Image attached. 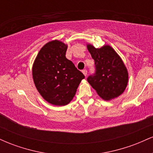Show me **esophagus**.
<instances>
[{"label":"esophagus","instance_id":"1","mask_svg":"<svg viewBox=\"0 0 153 153\" xmlns=\"http://www.w3.org/2000/svg\"><path fill=\"white\" fill-rule=\"evenodd\" d=\"M82 73H83V75H85V76H86V75H87V73H88V72H87V70H83V71H82Z\"/></svg>","mask_w":153,"mask_h":153}]
</instances>
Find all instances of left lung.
<instances>
[{"label":"left lung","instance_id":"obj_1","mask_svg":"<svg viewBox=\"0 0 153 153\" xmlns=\"http://www.w3.org/2000/svg\"><path fill=\"white\" fill-rule=\"evenodd\" d=\"M87 48L95 61L96 73L87 78L98 95L105 101L117 98L124 93L128 83V71L117 52L109 45Z\"/></svg>","mask_w":153,"mask_h":153}]
</instances>
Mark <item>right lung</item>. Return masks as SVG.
Returning a JSON list of instances; mask_svg holds the SVG:
<instances>
[{"label":"right lung","mask_w":153,"mask_h":153,"mask_svg":"<svg viewBox=\"0 0 153 153\" xmlns=\"http://www.w3.org/2000/svg\"><path fill=\"white\" fill-rule=\"evenodd\" d=\"M68 45L59 40L45 44L32 66L36 89L47 102L65 106L73 100L79 84L85 78L65 57Z\"/></svg>","instance_id":"add662e5"}]
</instances>
